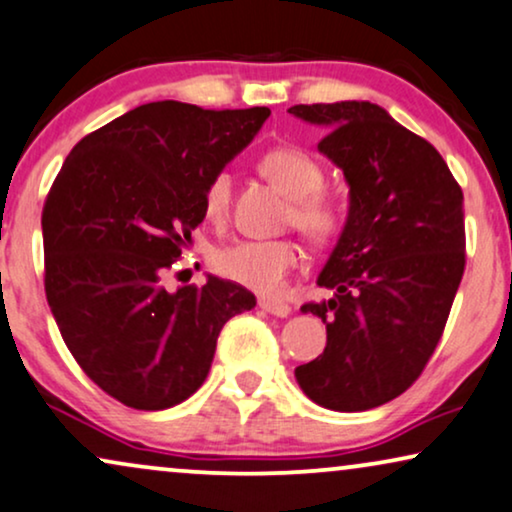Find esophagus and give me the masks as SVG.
Returning a JSON list of instances; mask_svg holds the SVG:
<instances>
[{
  "label": "esophagus",
  "mask_w": 512,
  "mask_h": 512,
  "mask_svg": "<svg viewBox=\"0 0 512 512\" xmlns=\"http://www.w3.org/2000/svg\"><path fill=\"white\" fill-rule=\"evenodd\" d=\"M260 309L271 313V316H276V318H288L290 311H292L288 304H285V302H274V299H262Z\"/></svg>",
  "instance_id": "1"
}]
</instances>
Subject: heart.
Segmentation results:
<instances>
[{
  "label": "heart",
  "instance_id": "heart-1",
  "mask_svg": "<svg viewBox=\"0 0 512 512\" xmlns=\"http://www.w3.org/2000/svg\"><path fill=\"white\" fill-rule=\"evenodd\" d=\"M260 170L278 189L292 199L288 222L311 241L323 243L339 227L337 203L320 192L325 173L311 154L297 147H278L262 156ZM231 175L210 177L203 192V210L210 220L220 222L229 213ZM302 264V250L292 241H241L217 252L215 267L222 276L257 295L276 297L288 285V276Z\"/></svg>",
  "mask_w": 512,
  "mask_h": 512
}]
</instances>
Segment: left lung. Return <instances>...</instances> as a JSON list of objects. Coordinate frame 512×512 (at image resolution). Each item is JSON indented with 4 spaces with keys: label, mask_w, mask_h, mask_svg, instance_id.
Listing matches in <instances>:
<instances>
[{
    "label": "left lung",
    "mask_w": 512,
    "mask_h": 512,
    "mask_svg": "<svg viewBox=\"0 0 512 512\" xmlns=\"http://www.w3.org/2000/svg\"><path fill=\"white\" fill-rule=\"evenodd\" d=\"M288 112L327 128L318 152L349 185L344 229L316 281L335 295L302 306L325 323L327 344L295 377L320 407L372 410L407 391L440 342L466 267L463 194L438 149L374 102Z\"/></svg>",
    "instance_id": "8db88e82"
}]
</instances>
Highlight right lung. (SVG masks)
<instances>
[{
  "label": "right lung",
  "instance_id": "obj_1",
  "mask_svg": "<svg viewBox=\"0 0 512 512\" xmlns=\"http://www.w3.org/2000/svg\"><path fill=\"white\" fill-rule=\"evenodd\" d=\"M269 114L147 102L67 154L42 213L46 299L81 370L119 403L154 412L187 400L222 325L257 304L217 276L175 292L161 276L206 217L210 177Z\"/></svg>",
  "mask_w": 512,
  "mask_h": 512
}]
</instances>
